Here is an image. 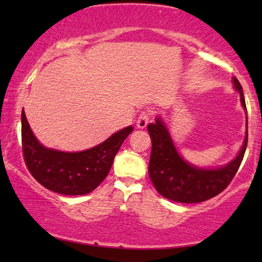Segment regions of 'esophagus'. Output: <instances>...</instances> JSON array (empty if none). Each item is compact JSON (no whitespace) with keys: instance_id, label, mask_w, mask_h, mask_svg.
Returning a JSON list of instances; mask_svg holds the SVG:
<instances>
[{"instance_id":"1","label":"esophagus","mask_w":262,"mask_h":262,"mask_svg":"<svg viewBox=\"0 0 262 262\" xmlns=\"http://www.w3.org/2000/svg\"><path fill=\"white\" fill-rule=\"evenodd\" d=\"M150 116H151V114H150L148 111H143L137 119V127L139 129L145 128L146 125H148V123L150 122Z\"/></svg>"}]
</instances>
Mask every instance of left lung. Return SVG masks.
Listing matches in <instances>:
<instances>
[{
	"label": "left lung",
	"instance_id": "obj_1",
	"mask_svg": "<svg viewBox=\"0 0 262 262\" xmlns=\"http://www.w3.org/2000/svg\"><path fill=\"white\" fill-rule=\"evenodd\" d=\"M233 83L246 110L243 87L236 77H233ZM148 132L152 143L149 161L150 180L162 197L180 203L203 202L223 192L239 170L248 145L246 133L244 144L233 161L219 169H201L192 166L180 156L160 118L148 125Z\"/></svg>",
	"mask_w": 262,
	"mask_h": 262
}]
</instances>
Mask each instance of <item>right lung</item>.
I'll return each instance as SVG.
<instances>
[{"label":"right lung","instance_id":"1","mask_svg":"<svg viewBox=\"0 0 262 262\" xmlns=\"http://www.w3.org/2000/svg\"><path fill=\"white\" fill-rule=\"evenodd\" d=\"M133 132L129 127L85 151L64 152L41 145L22 111V151L27 169L45 188L66 196L90 193L106 179L114 156Z\"/></svg>","mask_w":262,"mask_h":262}]
</instances>
